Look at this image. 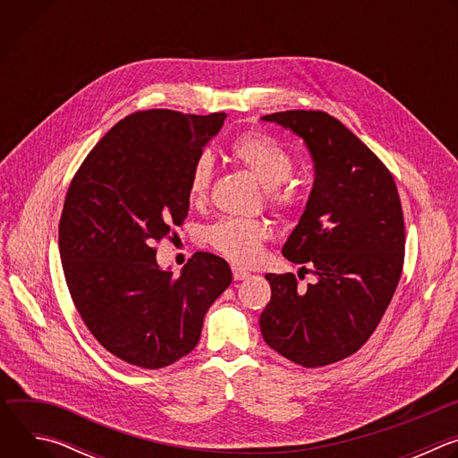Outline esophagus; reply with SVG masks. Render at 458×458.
Returning <instances> with one entry per match:
<instances>
[{
	"label": "esophagus",
	"mask_w": 458,
	"mask_h": 458,
	"mask_svg": "<svg viewBox=\"0 0 458 458\" xmlns=\"http://www.w3.org/2000/svg\"><path fill=\"white\" fill-rule=\"evenodd\" d=\"M232 272H233V279L235 281H244V279H248L250 277V272H246V270H242V268H239V267H232Z\"/></svg>",
	"instance_id": "obj_1"
}]
</instances>
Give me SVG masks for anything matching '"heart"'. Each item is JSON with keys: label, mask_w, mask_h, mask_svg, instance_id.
I'll list each match as a JSON object with an SVG mask.
<instances>
[{"label": "heart", "mask_w": 458, "mask_h": 458, "mask_svg": "<svg viewBox=\"0 0 458 458\" xmlns=\"http://www.w3.org/2000/svg\"><path fill=\"white\" fill-rule=\"evenodd\" d=\"M232 154L260 184L268 188V201L272 207L277 210H290L295 207L293 190L281 186L293 172V159L274 138L260 132L241 134L232 143ZM212 174L214 159L205 152L191 165L188 179V195L191 203L205 201ZM268 235V225L253 219H223L208 230L212 246L242 267L259 263Z\"/></svg>", "instance_id": "obj_1"}]
</instances>
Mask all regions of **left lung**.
I'll return each mask as SVG.
<instances>
[{
    "mask_svg": "<svg viewBox=\"0 0 458 458\" xmlns=\"http://www.w3.org/2000/svg\"><path fill=\"white\" fill-rule=\"evenodd\" d=\"M260 119L299 136L315 163L311 193L283 255L317 277L297 290L293 274H267L272 299L259 317L260 334L295 364H334L369 339L397 290L404 263L399 191L382 161L330 114L288 110Z\"/></svg>",
    "mask_w": 458,
    "mask_h": 458,
    "instance_id": "left-lung-1",
    "label": "left lung"
}]
</instances>
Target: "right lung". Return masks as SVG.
<instances>
[{"mask_svg": "<svg viewBox=\"0 0 458 458\" xmlns=\"http://www.w3.org/2000/svg\"><path fill=\"white\" fill-rule=\"evenodd\" d=\"M225 119L163 108L128 115L92 148L64 198L59 255L72 301L98 343L128 364L159 369L188 355L232 283L214 253L198 251L175 277L154 248L184 223L191 165Z\"/></svg>", "mask_w": 458, "mask_h": 458, "instance_id": "add662e5", "label": "right lung"}]
</instances>
